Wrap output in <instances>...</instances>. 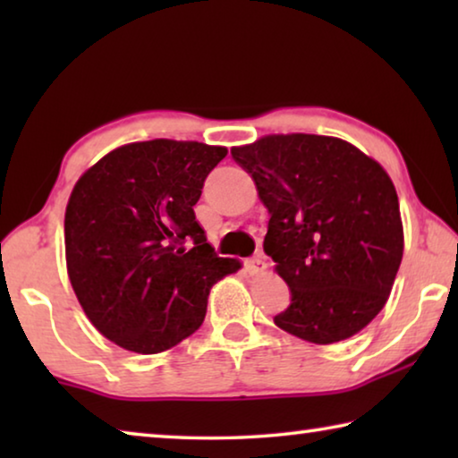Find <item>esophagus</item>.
<instances>
[{
  "mask_svg": "<svg viewBox=\"0 0 458 458\" xmlns=\"http://www.w3.org/2000/svg\"><path fill=\"white\" fill-rule=\"evenodd\" d=\"M244 267L250 275H260V273H265V270H267V260H265V257H262V254H254V257H250L244 262Z\"/></svg>",
  "mask_w": 458,
  "mask_h": 458,
  "instance_id": "1",
  "label": "esophagus"
}]
</instances>
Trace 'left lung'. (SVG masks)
<instances>
[{"mask_svg":"<svg viewBox=\"0 0 458 458\" xmlns=\"http://www.w3.org/2000/svg\"><path fill=\"white\" fill-rule=\"evenodd\" d=\"M270 214L265 252L291 291L275 323L327 345L382 311L404 252L396 188L352 143L268 135L230 151Z\"/></svg>","mask_w":458,"mask_h":458,"instance_id":"obj_1","label":"left lung"}]
</instances>
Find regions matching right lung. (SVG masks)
I'll list each match as a JSON object with an SVG mask.
<instances>
[{
	"label": "right lung",
	"mask_w": 458,
	"mask_h": 458,
	"mask_svg": "<svg viewBox=\"0 0 458 458\" xmlns=\"http://www.w3.org/2000/svg\"><path fill=\"white\" fill-rule=\"evenodd\" d=\"M226 147L153 139L123 145L92 165L64 216L66 267L90 323L135 353L191 335L208 294L240 262L208 244L193 214Z\"/></svg>",
	"instance_id": "1"
}]
</instances>
